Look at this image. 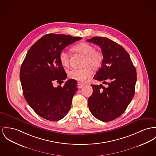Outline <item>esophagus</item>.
<instances>
[{
    "mask_svg": "<svg viewBox=\"0 0 156 156\" xmlns=\"http://www.w3.org/2000/svg\"><path fill=\"white\" fill-rule=\"evenodd\" d=\"M84 86V84H83V83H78V84H77V86L79 89L83 87Z\"/></svg>",
    "mask_w": 156,
    "mask_h": 156,
    "instance_id": "34e87169",
    "label": "esophagus"
}]
</instances>
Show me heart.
<instances>
[{
	"mask_svg": "<svg viewBox=\"0 0 156 156\" xmlns=\"http://www.w3.org/2000/svg\"><path fill=\"white\" fill-rule=\"evenodd\" d=\"M73 52L84 55L82 69H72L67 72L68 77L79 82H83L91 76V70H98L104 62V55L100 51L95 50L93 45L87 42H80L73 46ZM59 60L64 67L69 64L70 55L64 50L59 54Z\"/></svg>",
	"mask_w": 156,
	"mask_h": 156,
	"instance_id": "heart-1",
	"label": "heart"
}]
</instances>
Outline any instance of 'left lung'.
<instances>
[{"mask_svg":"<svg viewBox=\"0 0 156 156\" xmlns=\"http://www.w3.org/2000/svg\"><path fill=\"white\" fill-rule=\"evenodd\" d=\"M87 41L99 45L104 55L101 68L94 79L108 84L107 87L102 84L92 85L93 94L88 99L89 108L98 119L111 121L124 112L134 96L135 67L127 51L114 41L94 37Z\"/></svg>","mask_w":156,"mask_h":156,"instance_id":"left-lung-1","label":"left lung"}]
</instances>
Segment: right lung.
<instances>
[{
  "label": "right lung",
  "mask_w": 156,
  "mask_h": 156,
  "mask_svg": "<svg viewBox=\"0 0 156 156\" xmlns=\"http://www.w3.org/2000/svg\"><path fill=\"white\" fill-rule=\"evenodd\" d=\"M63 34H49L36 42L21 65L20 80L27 103L42 118L57 121L69 112L72 98L77 90V82L68 80L62 87L53 82L67 78L59 54L67 45L81 40Z\"/></svg>",
  "instance_id": "right-lung-1"
}]
</instances>
